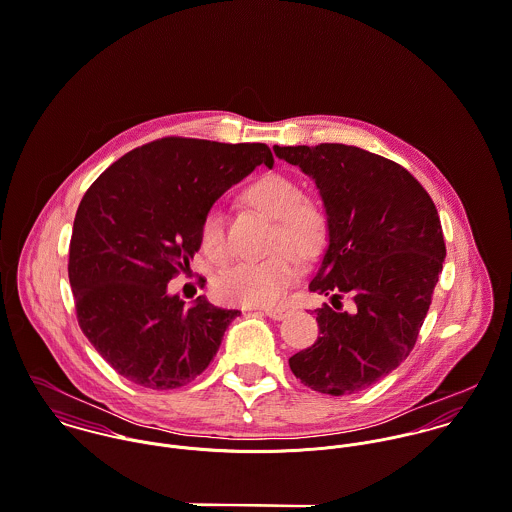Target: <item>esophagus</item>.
Instances as JSON below:
<instances>
[{"label": "esophagus", "instance_id": "obj_1", "mask_svg": "<svg viewBox=\"0 0 512 512\" xmlns=\"http://www.w3.org/2000/svg\"><path fill=\"white\" fill-rule=\"evenodd\" d=\"M292 311V307L290 305H280V307H266L264 309V313L268 315V317H272V319H284L288 313Z\"/></svg>", "mask_w": 512, "mask_h": 512}]
</instances>
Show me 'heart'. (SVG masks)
Listing matches in <instances>:
<instances>
[{
	"instance_id": "obj_1",
	"label": "heart",
	"mask_w": 512,
	"mask_h": 512,
	"mask_svg": "<svg viewBox=\"0 0 512 512\" xmlns=\"http://www.w3.org/2000/svg\"><path fill=\"white\" fill-rule=\"evenodd\" d=\"M240 203L268 219V258L242 262L222 272L215 282L220 299L236 305H274L299 274V258L315 260L329 242L331 222L325 205L301 193L284 173H264L240 191ZM199 248L213 264L230 256L226 226L219 213H207L199 226Z\"/></svg>"
}]
</instances>
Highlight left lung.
<instances>
[{
    "instance_id": "left-lung-1",
    "label": "left lung",
    "mask_w": 512,
    "mask_h": 512,
    "mask_svg": "<svg viewBox=\"0 0 512 512\" xmlns=\"http://www.w3.org/2000/svg\"><path fill=\"white\" fill-rule=\"evenodd\" d=\"M274 151L315 179L331 222L329 248L309 282L331 305L311 311L319 337L290 368L321 394L361 392L418 341L445 258L438 209L408 169L361 147Z\"/></svg>"
}]
</instances>
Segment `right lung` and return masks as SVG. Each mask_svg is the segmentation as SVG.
I'll return each instance as SVG.
<instances>
[{
    "instance_id": "obj_1",
    "label": "right lung",
    "mask_w": 512,
    "mask_h": 512,
    "mask_svg": "<svg viewBox=\"0 0 512 512\" xmlns=\"http://www.w3.org/2000/svg\"><path fill=\"white\" fill-rule=\"evenodd\" d=\"M260 163L274 165L266 144L167 136L128 151L84 193L69 250L74 309L120 376L169 390L211 365L240 311L201 297L185 309L167 284L189 272L213 203Z\"/></svg>"
}]
</instances>
